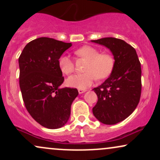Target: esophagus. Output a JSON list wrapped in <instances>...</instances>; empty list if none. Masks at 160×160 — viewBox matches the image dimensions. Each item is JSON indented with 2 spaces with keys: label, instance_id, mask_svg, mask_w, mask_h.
Instances as JSON below:
<instances>
[{
  "label": "esophagus",
  "instance_id": "34e87169",
  "mask_svg": "<svg viewBox=\"0 0 160 160\" xmlns=\"http://www.w3.org/2000/svg\"><path fill=\"white\" fill-rule=\"evenodd\" d=\"M85 92H86V89H78L79 94H82V93H84Z\"/></svg>",
  "mask_w": 160,
  "mask_h": 160
}]
</instances>
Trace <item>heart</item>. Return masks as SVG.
<instances>
[{
  "mask_svg": "<svg viewBox=\"0 0 160 160\" xmlns=\"http://www.w3.org/2000/svg\"><path fill=\"white\" fill-rule=\"evenodd\" d=\"M78 56L88 60L83 74H74L69 77L66 83L70 87L86 89L90 86L95 78L103 79L111 74L113 69L114 59L108 53L99 54L98 49L90 46H83L75 51ZM59 68L63 74H71L74 70V62L69 56H62L58 62Z\"/></svg>",
  "mask_w": 160,
  "mask_h": 160,
  "instance_id": "obj_1",
  "label": "heart"
}]
</instances>
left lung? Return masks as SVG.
I'll return each mask as SVG.
<instances>
[{
	"label": "left lung",
	"instance_id": "obj_1",
	"mask_svg": "<svg viewBox=\"0 0 160 160\" xmlns=\"http://www.w3.org/2000/svg\"><path fill=\"white\" fill-rule=\"evenodd\" d=\"M91 41L109 49L114 58L109 78L92 89L98 96L92 113L102 123L117 124L132 114L140 101L141 63L135 49L124 40L104 38Z\"/></svg>",
	"mask_w": 160,
	"mask_h": 160
}]
</instances>
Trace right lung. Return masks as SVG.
Listing matches in <instances>:
<instances>
[{
	"instance_id": "add662e5",
	"label": "right lung",
	"mask_w": 160,
	"mask_h": 160,
	"mask_svg": "<svg viewBox=\"0 0 160 160\" xmlns=\"http://www.w3.org/2000/svg\"><path fill=\"white\" fill-rule=\"evenodd\" d=\"M72 46L49 38L29 42L19 58V86L27 111L34 120L50 129L67 123L77 89L60 88L64 78L58 59Z\"/></svg>"
}]
</instances>
